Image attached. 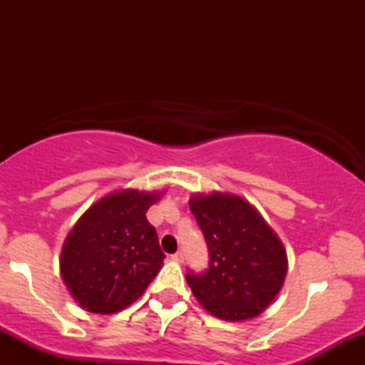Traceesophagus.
Listing matches in <instances>:
<instances>
[{"mask_svg": "<svg viewBox=\"0 0 365 365\" xmlns=\"http://www.w3.org/2000/svg\"><path fill=\"white\" fill-rule=\"evenodd\" d=\"M171 259H173L175 262H180V264H182L183 261H185V255H183L182 250H178V252H175L173 255H171Z\"/></svg>", "mask_w": 365, "mask_h": 365, "instance_id": "esophagus-1", "label": "esophagus"}]
</instances>
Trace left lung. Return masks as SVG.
<instances>
[{
  "mask_svg": "<svg viewBox=\"0 0 365 365\" xmlns=\"http://www.w3.org/2000/svg\"><path fill=\"white\" fill-rule=\"evenodd\" d=\"M209 249V267L185 279L199 304L223 321H249L273 304L288 269L287 249L249 200L226 192L188 200Z\"/></svg>",
  "mask_w": 365,
  "mask_h": 365,
  "instance_id": "1",
  "label": "left lung"
}]
</instances>
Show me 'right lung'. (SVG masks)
Masks as SVG:
<instances>
[{"label": "right lung", "instance_id": "add662e5", "mask_svg": "<svg viewBox=\"0 0 365 365\" xmlns=\"http://www.w3.org/2000/svg\"><path fill=\"white\" fill-rule=\"evenodd\" d=\"M163 192H111L94 202L70 230L60 271L73 300L94 314L123 311L145 292L165 254L145 212Z\"/></svg>", "mask_w": 365, "mask_h": 365}]
</instances>
